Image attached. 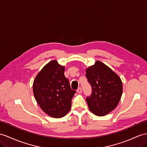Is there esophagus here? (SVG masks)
Masks as SVG:
<instances>
[{"mask_svg": "<svg viewBox=\"0 0 147 147\" xmlns=\"http://www.w3.org/2000/svg\"><path fill=\"white\" fill-rule=\"evenodd\" d=\"M77 92L78 93H81L82 92V88H79L77 90Z\"/></svg>", "mask_w": 147, "mask_h": 147, "instance_id": "esophagus-1", "label": "esophagus"}]
</instances>
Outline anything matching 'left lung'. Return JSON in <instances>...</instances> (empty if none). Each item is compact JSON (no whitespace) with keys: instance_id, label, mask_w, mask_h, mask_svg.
I'll use <instances>...</instances> for the list:
<instances>
[{"instance_id":"1","label":"left lung","mask_w":147,"mask_h":147,"mask_svg":"<svg viewBox=\"0 0 147 147\" xmlns=\"http://www.w3.org/2000/svg\"><path fill=\"white\" fill-rule=\"evenodd\" d=\"M86 78L92 86V94L86 98L94 114L104 116L117 106L122 94V82L114 71L104 63L96 61L86 69Z\"/></svg>"}]
</instances>
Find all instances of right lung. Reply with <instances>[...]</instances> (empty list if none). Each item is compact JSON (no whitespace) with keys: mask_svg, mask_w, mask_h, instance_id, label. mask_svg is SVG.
Segmentation results:
<instances>
[{"mask_svg":"<svg viewBox=\"0 0 147 147\" xmlns=\"http://www.w3.org/2000/svg\"><path fill=\"white\" fill-rule=\"evenodd\" d=\"M65 67L56 60L47 63L37 74L33 84L35 99L42 111L53 118H61L71 109L76 91L65 76Z\"/></svg>","mask_w":147,"mask_h":147,"instance_id":"right-lung-1","label":"right lung"}]
</instances>
